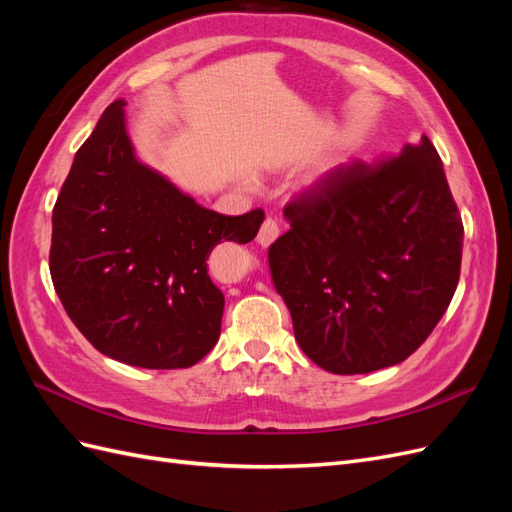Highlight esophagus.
<instances>
[{
	"label": "esophagus",
	"instance_id": "obj_1",
	"mask_svg": "<svg viewBox=\"0 0 512 512\" xmlns=\"http://www.w3.org/2000/svg\"><path fill=\"white\" fill-rule=\"evenodd\" d=\"M277 237H280V224H277L273 218H267L265 222H262V226H260V230H258V243L262 245V247H267V245H271Z\"/></svg>",
	"mask_w": 512,
	"mask_h": 512
}]
</instances>
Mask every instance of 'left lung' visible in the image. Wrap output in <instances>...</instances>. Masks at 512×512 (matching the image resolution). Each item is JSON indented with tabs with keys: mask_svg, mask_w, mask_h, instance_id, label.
Wrapping results in <instances>:
<instances>
[{
	"mask_svg": "<svg viewBox=\"0 0 512 512\" xmlns=\"http://www.w3.org/2000/svg\"><path fill=\"white\" fill-rule=\"evenodd\" d=\"M284 215L290 230L269 247V269L301 350L342 376L406 361L461 271V215L429 138L335 168Z\"/></svg>",
	"mask_w": 512,
	"mask_h": 512,
	"instance_id": "1",
	"label": "left lung"
}]
</instances>
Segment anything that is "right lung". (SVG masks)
I'll return each instance as SVG.
<instances>
[{
    "label": "right lung",
    "instance_id": "right-lung-1",
    "mask_svg": "<svg viewBox=\"0 0 512 512\" xmlns=\"http://www.w3.org/2000/svg\"><path fill=\"white\" fill-rule=\"evenodd\" d=\"M115 100L76 151L53 209L49 267L57 297L89 344L145 369L192 367L218 344L224 294L207 260L222 241L247 243L262 209L200 207L141 164Z\"/></svg>",
    "mask_w": 512,
    "mask_h": 512
}]
</instances>
